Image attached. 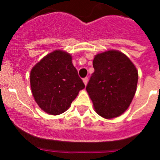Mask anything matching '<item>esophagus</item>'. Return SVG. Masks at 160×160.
I'll list each match as a JSON object with an SVG mask.
<instances>
[{
  "instance_id": "obj_1",
  "label": "esophagus",
  "mask_w": 160,
  "mask_h": 160,
  "mask_svg": "<svg viewBox=\"0 0 160 160\" xmlns=\"http://www.w3.org/2000/svg\"><path fill=\"white\" fill-rule=\"evenodd\" d=\"M83 82H84L85 86H87V82H88V78H83Z\"/></svg>"
}]
</instances>
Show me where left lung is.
Returning <instances> with one entry per match:
<instances>
[{"label":"left lung","mask_w":160,"mask_h":160,"mask_svg":"<svg viewBox=\"0 0 160 160\" xmlns=\"http://www.w3.org/2000/svg\"><path fill=\"white\" fill-rule=\"evenodd\" d=\"M94 72L87 86L95 112L114 118L123 114L136 92L138 70L127 55L118 50L98 53L93 60Z\"/></svg>","instance_id":"1"}]
</instances>
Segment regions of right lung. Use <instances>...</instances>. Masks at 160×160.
<instances>
[{
    "mask_svg": "<svg viewBox=\"0 0 160 160\" xmlns=\"http://www.w3.org/2000/svg\"><path fill=\"white\" fill-rule=\"evenodd\" d=\"M31 91L42 111L58 115L67 111L79 91L85 88L72 56L57 49L41 59L30 71Z\"/></svg>",
    "mask_w": 160,
    "mask_h": 160,
    "instance_id": "1",
    "label": "right lung"
}]
</instances>
